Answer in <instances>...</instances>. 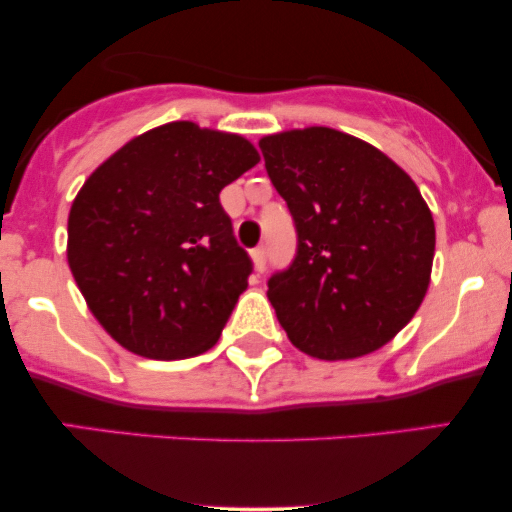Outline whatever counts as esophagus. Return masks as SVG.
Returning a JSON list of instances; mask_svg holds the SVG:
<instances>
[{"mask_svg": "<svg viewBox=\"0 0 512 512\" xmlns=\"http://www.w3.org/2000/svg\"><path fill=\"white\" fill-rule=\"evenodd\" d=\"M252 262H255L257 272H264V267H267V248L264 245L252 250Z\"/></svg>", "mask_w": 512, "mask_h": 512, "instance_id": "esophagus-1", "label": "esophagus"}]
</instances>
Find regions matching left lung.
Returning <instances> with one entry per match:
<instances>
[{
  "label": "left lung",
  "mask_w": 512,
  "mask_h": 512,
  "mask_svg": "<svg viewBox=\"0 0 512 512\" xmlns=\"http://www.w3.org/2000/svg\"><path fill=\"white\" fill-rule=\"evenodd\" d=\"M296 226V257L267 296L291 344L322 361L380 349L431 281L436 226L414 180L383 151L330 127L260 142Z\"/></svg>",
  "instance_id": "obj_1"
}]
</instances>
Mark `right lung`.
<instances>
[{
  "label": "right lung",
  "instance_id": "1",
  "mask_svg": "<svg viewBox=\"0 0 512 512\" xmlns=\"http://www.w3.org/2000/svg\"><path fill=\"white\" fill-rule=\"evenodd\" d=\"M257 163L238 134L170 122L93 170L69 211L67 260L117 344L175 361L219 342L252 272L219 192Z\"/></svg>",
  "mask_w": 512,
  "mask_h": 512
}]
</instances>
